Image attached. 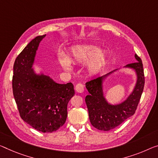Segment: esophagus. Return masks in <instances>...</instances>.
Here are the masks:
<instances>
[{
  "mask_svg": "<svg viewBox=\"0 0 158 158\" xmlns=\"http://www.w3.org/2000/svg\"><path fill=\"white\" fill-rule=\"evenodd\" d=\"M75 89H76V92L79 93H82L84 92V86L83 85H82L81 83L77 84L76 87H75Z\"/></svg>",
  "mask_w": 158,
  "mask_h": 158,
  "instance_id": "obj_1",
  "label": "esophagus"
}]
</instances>
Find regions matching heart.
Instances as JSON below:
<instances>
[{"label": "heart", "mask_w": 158, "mask_h": 158, "mask_svg": "<svg viewBox=\"0 0 158 158\" xmlns=\"http://www.w3.org/2000/svg\"><path fill=\"white\" fill-rule=\"evenodd\" d=\"M106 56L102 50H99L95 44L77 45L73 47L68 57L60 56L59 64L65 70L70 71L72 64H84L87 60L86 71L89 76H94L100 72L106 64Z\"/></svg>", "instance_id": "1"}]
</instances>
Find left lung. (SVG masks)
<instances>
[{
  "instance_id": "1",
  "label": "left lung",
  "mask_w": 158,
  "mask_h": 158,
  "mask_svg": "<svg viewBox=\"0 0 158 158\" xmlns=\"http://www.w3.org/2000/svg\"><path fill=\"white\" fill-rule=\"evenodd\" d=\"M136 62L128 64L123 68L133 70L136 76L134 87L124 100L118 104H112L106 99L104 93L106 80L121 69L114 70L109 73L86 82L89 92L85 98L91 124L100 131H108L119 126L126 119L134 114L142 95L145 84L144 71L142 60L136 54Z\"/></svg>"
}]
</instances>
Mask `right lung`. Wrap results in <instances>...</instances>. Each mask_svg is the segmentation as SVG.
Segmentation results:
<instances>
[{
    "label": "right lung",
    "mask_w": 158,
    "mask_h": 158,
    "mask_svg": "<svg viewBox=\"0 0 158 158\" xmlns=\"http://www.w3.org/2000/svg\"><path fill=\"white\" fill-rule=\"evenodd\" d=\"M46 35L26 46L15 60L13 91L22 119L39 131L52 133L64 124L67 105L75 94L71 82L60 84L34 64L39 46Z\"/></svg>",
    "instance_id": "add662e5"
}]
</instances>
